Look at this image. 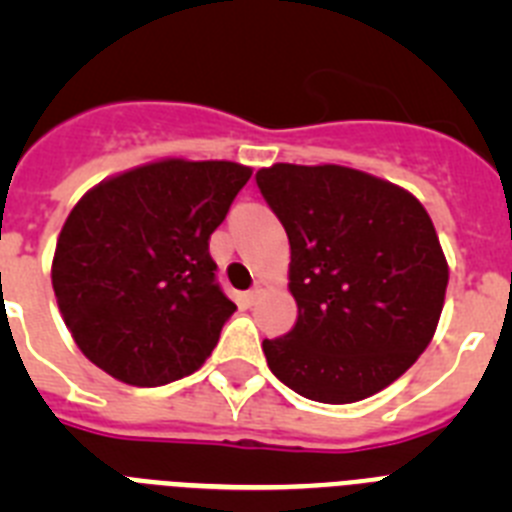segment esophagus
I'll use <instances>...</instances> for the list:
<instances>
[{
	"label": "esophagus",
	"instance_id": "34e87169",
	"mask_svg": "<svg viewBox=\"0 0 512 512\" xmlns=\"http://www.w3.org/2000/svg\"><path fill=\"white\" fill-rule=\"evenodd\" d=\"M261 292H264V289H261V282H256L251 289H248L246 300H248V302H256V300H259V297H261Z\"/></svg>",
	"mask_w": 512,
	"mask_h": 512
}]
</instances>
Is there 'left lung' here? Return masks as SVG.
Segmentation results:
<instances>
[{"instance_id":"obj_1","label":"left lung","mask_w":512,"mask_h":512,"mask_svg":"<svg viewBox=\"0 0 512 512\" xmlns=\"http://www.w3.org/2000/svg\"><path fill=\"white\" fill-rule=\"evenodd\" d=\"M256 184L289 238L297 323L261 348L274 377L328 405L364 400L436 333L449 266L413 194L346 166L274 164Z\"/></svg>"}]
</instances>
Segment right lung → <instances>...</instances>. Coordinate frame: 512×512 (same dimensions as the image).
I'll list each match as a JSON object with an SVG mask.
<instances>
[{
	"label": "right lung",
	"mask_w": 512,
	"mask_h": 512,
	"mask_svg": "<svg viewBox=\"0 0 512 512\" xmlns=\"http://www.w3.org/2000/svg\"><path fill=\"white\" fill-rule=\"evenodd\" d=\"M251 169L169 158L79 200L53 256V292L81 354L135 387L197 372L235 312L210 235Z\"/></svg>",
	"instance_id": "1"
}]
</instances>
